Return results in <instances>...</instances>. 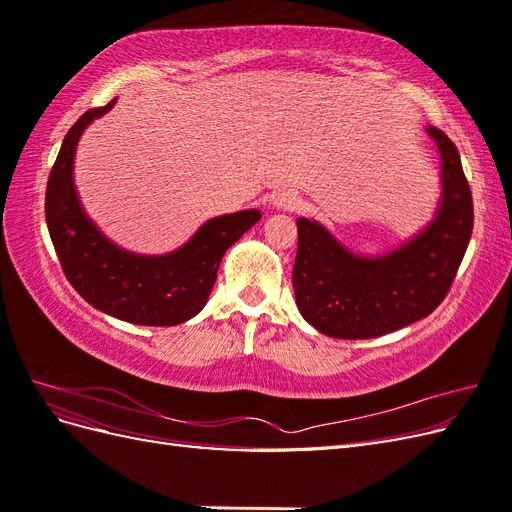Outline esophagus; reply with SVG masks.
Masks as SVG:
<instances>
[{
  "instance_id": "34e87169",
  "label": "esophagus",
  "mask_w": 512,
  "mask_h": 512,
  "mask_svg": "<svg viewBox=\"0 0 512 512\" xmlns=\"http://www.w3.org/2000/svg\"><path fill=\"white\" fill-rule=\"evenodd\" d=\"M275 205L284 211H297L301 209V196L294 190H282L275 194Z\"/></svg>"
}]
</instances>
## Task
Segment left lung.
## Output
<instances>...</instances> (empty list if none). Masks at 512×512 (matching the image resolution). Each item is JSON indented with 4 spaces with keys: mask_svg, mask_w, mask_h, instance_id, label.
Returning a JSON list of instances; mask_svg holds the SVG:
<instances>
[{
    "mask_svg": "<svg viewBox=\"0 0 512 512\" xmlns=\"http://www.w3.org/2000/svg\"><path fill=\"white\" fill-rule=\"evenodd\" d=\"M442 156V200L436 220L399 250L361 258L320 224L297 220L292 269L301 316L337 339H369L429 316L451 290L474 228V205L455 143L429 126Z\"/></svg>",
    "mask_w": 512,
    "mask_h": 512,
    "instance_id": "1",
    "label": "left lung"
}]
</instances>
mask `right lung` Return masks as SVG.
Returning <instances> with one entry per match:
<instances>
[{"instance_id": "obj_1", "label": "right lung", "mask_w": 512, "mask_h": 512, "mask_svg": "<svg viewBox=\"0 0 512 512\" xmlns=\"http://www.w3.org/2000/svg\"><path fill=\"white\" fill-rule=\"evenodd\" d=\"M113 104L115 100L91 108L68 130L46 183V226L68 282L89 305L132 324L173 327L203 309L222 256L260 220V211L247 209L213 218L168 256H136L119 250L89 222L72 183L79 136Z\"/></svg>"}]
</instances>
